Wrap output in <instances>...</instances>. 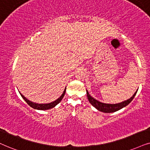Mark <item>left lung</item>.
<instances>
[{
	"mask_svg": "<svg viewBox=\"0 0 150 150\" xmlns=\"http://www.w3.org/2000/svg\"><path fill=\"white\" fill-rule=\"evenodd\" d=\"M137 91H138V89L137 91L134 93V94L132 96V97H131L129 99L125 100V101L120 102V103H117V104H107V103H103V102L98 101V100L95 99L94 98H93L92 96L88 93V91L87 90H86V95H87V98H88L89 102H90V103L95 108H96V109H97L98 111H102V112H104V113H113V112H115V111H118V110L122 109L123 107H125L127 105H128L133 100L134 98L135 97Z\"/></svg>",
	"mask_w": 150,
	"mask_h": 150,
	"instance_id": "8db88e82",
	"label": "left lung"
}]
</instances>
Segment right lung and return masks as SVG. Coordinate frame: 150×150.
Wrapping results in <instances>:
<instances>
[{
	"mask_svg": "<svg viewBox=\"0 0 150 150\" xmlns=\"http://www.w3.org/2000/svg\"><path fill=\"white\" fill-rule=\"evenodd\" d=\"M66 89V86L65 89H64L63 93H62V96H60L58 99L54 100V102H50V103H45V104H39V103H36V102H33L30 101V100L27 99V98L25 97L20 92L19 93H20L21 96V97L23 98V99L26 102H27L28 105H30L32 108H33V109H37V110H48V109H52V108L54 107L57 105H58V104L62 101V100L63 99L64 95H65Z\"/></svg>",
	"mask_w": 150,
	"mask_h": 150,
	"instance_id": "1",
	"label": "right lung"
}]
</instances>
